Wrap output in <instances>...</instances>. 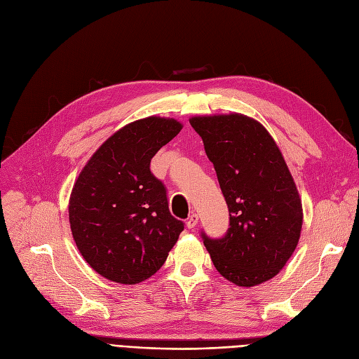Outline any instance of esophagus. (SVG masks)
<instances>
[{"instance_id": "34e87169", "label": "esophagus", "mask_w": 359, "mask_h": 359, "mask_svg": "<svg viewBox=\"0 0 359 359\" xmlns=\"http://www.w3.org/2000/svg\"><path fill=\"white\" fill-rule=\"evenodd\" d=\"M196 224H198V214L192 212L188 218V222H186V226H188V229H195Z\"/></svg>"}]
</instances>
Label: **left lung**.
Masks as SVG:
<instances>
[{
	"label": "left lung",
	"instance_id": "obj_1",
	"mask_svg": "<svg viewBox=\"0 0 359 359\" xmlns=\"http://www.w3.org/2000/svg\"><path fill=\"white\" fill-rule=\"evenodd\" d=\"M229 208L222 238L201 231L214 267L238 286L267 282L298 245L302 204L270 133L242 114L192 117Z\"/></svg>",
	"mask_w": 359,
	"mask_h": 359
}]
</instances>
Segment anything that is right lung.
<instances>
[{
	"mask_svg": "<svg viewBox=\"0 0 359 359\" xmlns=\"http://www.w3.org/2000/svg\"><path fill=\"white\" fill-rule=\"evenodd\" d=\"M182 129L173 118L147 117L116 132L77 177L69 218L83 258L98 274L136 285L157 273L184 223L168 210L165 184L151 160Z\"/></svg>",
	"mask_w": 359,
	"mask_h": 359,
	"instance_id": "right-lung-1",
	"label": "right lung"
}]
</instances>
